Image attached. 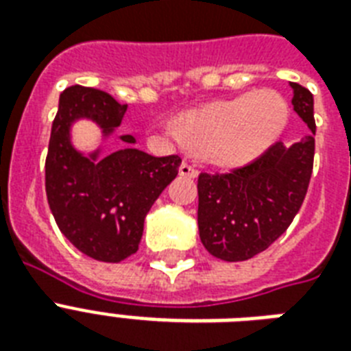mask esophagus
Returning a JSON list of instances; mask_svg holds the SVG:
<instances>
[{"mask_svg":"<svg viewBox=\"0 0 351 351\" xmlns=\"http://www.w3.org/2000/svg\"><path fill=\"white\" fill-rule=\"evenodd\" d=\"M178 173H180L182 176H187V178H197L198 176V171L195 169V165L187 164V162H182Z\"/></svg>","mask_w":351,"mask_h":351,"instance_id":"obj_1","label":"esophagus"}]
</instances>
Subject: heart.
Masks as SVG:
<instances>
[{"mask_svg": "<svg viewBox=\"0 0 351 351\" xmlns=\"http://www.w3.org/2000/svg\"><path fill=\"white\" fill-rule=\"evenodd\" d=\"M289 109L275 90H250L182 112L178 127L165 129L176 145H191L220 167H239L258 158L282 134Z\"/></svg>", "mask_w": 351, "mask_h": 351, "instance_id": "heart-1", "label": "heart"}]
</instances>
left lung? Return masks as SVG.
<instances>
[{"label": "left lung", "instance_id": "obj_1", "mask_svg": "<svg viewBox=\"0 0 351 351\" xmlns=\"http://www.w3.org/2000/svg\"><path fill=\"white\" fill-rule=\"evenodd\" d=\"M293 111L311 134L300 142H277L255 162L224 175L198 176V231L204 247L226 262L247 261L288 230L304 202L313 169V95L299 84Z\"/></svg>", "mask_w": 351, "mask_h": 351}]
</instances>
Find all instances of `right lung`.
I'll list each match as a JSON object with an SVG mask.
<instances>
[{"label":"right lung","instance_id":"obj_1","mask_svg":"<svg viewBox=\"0 0 351 351\" xmlns=\"http://www.w3.org/2000/svg\"><path fill=\"white\" fill-rule=\"evenodd\" d=\"M127 106L104 90L73 85L60 95L45 160V191L58 228L90 258L120 262L138 251L143 220L160 193L178 175V154L151 156L121 134L125 147L101 156V145L74 147L73 123L90 120L101 142L120 127Z\"/></svg>","mask_w":351,"mask_h":351}]
</instances>
